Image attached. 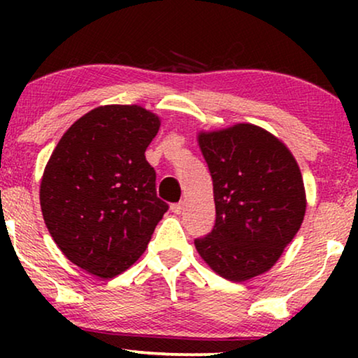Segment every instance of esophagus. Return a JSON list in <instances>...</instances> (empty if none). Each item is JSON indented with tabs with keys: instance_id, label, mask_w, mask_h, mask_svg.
I'll use <instances>...</instances> for the list:
<instances>
[{
	"instance_id": "1",
	"label": "esophagus",
	"mask_w": 358,
	"mask_h": 358,
	"mask_svg": "<svg viewBox=\"0 0 358 358\" xmlns=\"http://www.w3.org/2000/svg\"><path fill=\"white\" fill-rule=\"evenodd\" d=\"M171 212L176 213V215H180L184 212V203L179 202V203H173L171 205Z\"/></svg>"
}]
</instances>
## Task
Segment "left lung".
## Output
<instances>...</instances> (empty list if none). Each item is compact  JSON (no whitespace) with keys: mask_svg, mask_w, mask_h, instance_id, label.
Here are the masks:
<instances>
[{"mask_svg":"<svg viewBox=\"0 0 358 358\" xmlns=\"http://www.w3.org/2000/svg\"><path fill=\"white\" fill-rule=\"evenodd\" d=\"M199 145L213 180L217 218L207 236L195 239V248L228 280L261 275L303 223L300 168L290 150L257 125L200 131Z\"/></svg>","mask_w":358,"mask_h":358,"instance_id":"8db88e82","label":"left lung"}]
</instances>
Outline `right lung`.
Here are the masks:
<instances>
[{
  "mask_svg": "<svg viewBox=\"0 0 358 358\" xmlns=\"http://www.w3.org/2000/svg\"><path fill=\"white\" fill-rule=\"evenodd\" d=\"M159 125V117L140 106L96 107L65 131L48 159L41 182L48 233L92 275L127 271L168 212L145 158Z\"/></svg>",
  "mask_w": 358,
  "mask_h": 358,
  "instance_id": "obj_1",
  "label": "right lung"
}]
</instances>
